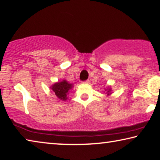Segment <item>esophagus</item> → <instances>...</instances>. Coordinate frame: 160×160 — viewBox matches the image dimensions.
<instances>
[{
    "mask_svg": "<svg viewBox=\"0 0 160 160\" xmlns=\"http://www.w3.org/2000/svg\"><path fill=\"white\" fill-rule=\"evenodd\" d=\"M89 82H90V80H85V81H82V83H89Z\"/></svg>",
    "mask_w": 160,
    "mask_h": 160,
    "instance_id": "34e87169",
    "label": "esophagus"
}]
</instances>
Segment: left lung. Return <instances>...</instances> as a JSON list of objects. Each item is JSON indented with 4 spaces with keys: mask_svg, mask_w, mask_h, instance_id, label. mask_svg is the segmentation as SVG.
<instances>
[{
    "mask_svg": "<svg viewBox=\"0 0 160 160\" xmlns=\"http://www.w3.org/2000/svg\"><path fill=\"white\" fill-rule=\"evenodd\" d=\"M107 92H108V94H109V93H110V90H108Z\"/></svg>",
    "mask_w": 160,
    "mask_h": 160,
    "instance_id": "8db88e82",
    "label": "left lung"
}]
</instances>
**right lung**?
<instances>
[{"label": "right lung", "instance_id": "add662e5", "mask_svg": "<svg viewBox=\"0 0 160 160\" xmlns=\"http://www.w3.org/2000/svg\"><path fill=\"white\" fill-rule=\"evenodd\" d=\"M72 88V86L71 84H69L66 80H63L62 82L55 83L51 88L58 99L65 101L68 99V92Z\"/></svg>", "mask_w": 160, "mask_h": 160}]
</instances>
